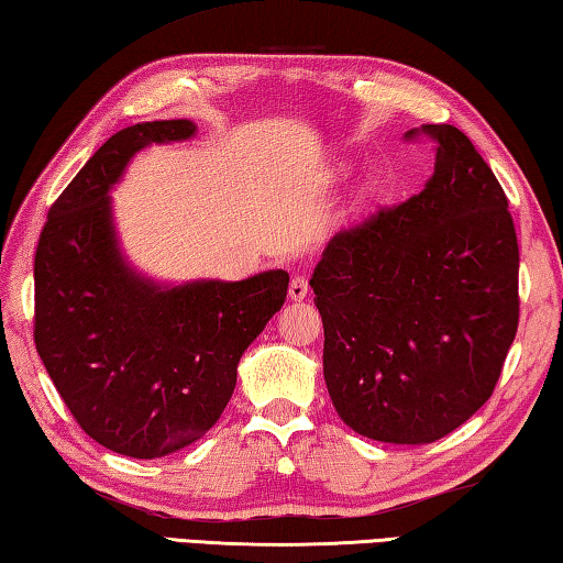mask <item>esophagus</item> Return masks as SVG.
Segmentation results:
<instances>
[{
    "label": "esophagus",
    "instance_id": "obj_1",
    "mask_svg": "<svg viewBox=\"0 0 563 563\" xmlns=\"http://www.w3.org/2000/svg\"><path fill=\"white\" fill-rule=\"evenodd\" d=\"M307 294H309V279H307V276H294L291 284H289V299L291 301H301V299H307Z\"/></svg>",
    "mask_w": 563,
    "mask_h": 563
}]
</instances>
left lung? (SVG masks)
<instances>
[{
  "label": "left lung",
  "instance_id": "obj_1",
  "mask_svg": "<svg viewBox=\"0 0 563 563\" xmlns=\"http://www.w3.org/2000/svg\"><path fill=\"white\" fill-rule=\"evenodd\" d=\"M426 190L333 234L311 276L323 380L358 435L426 445L489 400L519 323V246L507 195L455 125Z\"/></svg>",
  "mask_w": 563,
  "mask_h": 563
}]
</instances>
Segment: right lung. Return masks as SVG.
Instances as JSON below:
<instances>
[{"instance_id":"right-lung-1","label":"right lung","mask_w":563,"mask_h":563,"mask_svg":"<svg viewBox=\"0 0 563 563\" xmlns=\"http://www.w3.org/2000/svg\"><path fill=\"white\" fill-rule=\"evenodd\" d=\"M192 121L108 137L48 210L34 256V343L58 396L98 445L155 460L200 440L230 402L236 363L282 309L289 274L157 284L121 254L111 187L151 143Z\"/></svg>"}]
</instances>
